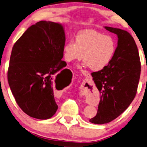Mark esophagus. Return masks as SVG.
Wrapping results in <instances>:
<instances>
[{
  "mask_svg": "<svg viewBox=\"0 0 147 147\" xmlns=\"http://www.w3.org/2000/svg\"><path fill=\"white\" fill-rule=\"evenodd\" d=\"M82 73L84 74V75H85V76H88V73H87V72H86L84 71H82Z\"/></svg>",
  "mask_w": 147,
  "mask_h": 147,
  "instance_id": "34e87169",
  "label": "esophagus"
}]
</instances>
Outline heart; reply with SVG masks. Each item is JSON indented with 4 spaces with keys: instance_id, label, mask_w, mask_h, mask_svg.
<instances>
[{
    "instance_id": "heart-1",
    "label": "heart",
    "mask_w": 147,
    "mask_h": 147,
    "mask_svg": "<svg viewBox=\"0 0 147 147\" xmlns=\"http://www.w3.org/2000/svg\"><path fill=\"white\" fill-rule=\"evenodd\" d=\"M116 50L113 37L95 31H83L70 39L63 47V56L67 62L80 59L92 71L103 69L112 61Z\"/></svg>"
}]
</instances>
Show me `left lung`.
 I'll return each instance as SVG.
<instances>
[{"instance_id": "obj_1", "label": "left lung", "mask_w": 147, "mask_h": 147, "mask_svg": "<svg viewBox=\"0 0 147 147\" xmlns=\"http://www.w3.org/2000/svg\"><path fill=\"white\" fill-rule=\"evenodd\" d=\"M105 28L118 36V46L110 63L92 73L100 92L97 115L90 120L96 124L110 122L126 110L136 97L141 74L138 49L131 34L117 28Z\"/></svg>"}]
</instances>
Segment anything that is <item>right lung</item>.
Instances as JSON below:
<instances>
[{"label":"right lung","instance_id":"obj_1","mask_svg":"<svg viewBox=\"0 0 147 147\" xmlns=\"http://www.w3.org/2000/svg\"><path fill=\"white\" fill-rule=\"evenodd\" d=\"M65 44L61 24L40 21L28 28L13 46L8 84L16 103L31 117L46 120L56 113L53 84L65 69L57 72L67 65L61 60Z\"/></svg>","mask_w":147,"mask_h":147}]
</instances>
